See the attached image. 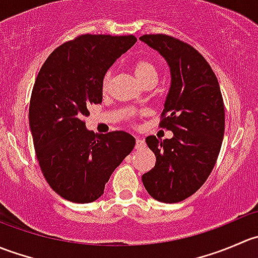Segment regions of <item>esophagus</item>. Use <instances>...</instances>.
<instances>
[{
	"label": "esophagus",
	"mask_w": 258,
	"mask_h": 258,
	"mask_svg": "<svg viewBox=\"0 0 258 258\" xmlns=\"http://www.w3.org/2000/svg\"><path fill=\"white\" fill-rule=\"evenodd\" d=\"M145 147V141L140 137H136V148H142Z\"/></svg>",
	"instance_id": "1"
}]
</instances>
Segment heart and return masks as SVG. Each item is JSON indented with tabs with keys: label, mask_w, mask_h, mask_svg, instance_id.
<instances>
[{
	"label": "heart",
	"mask_w": 258,
	"mask_h": 258,
	"mask_svg": "<svg viewBox=\"0 0 258 258\" xmlns=\"http://www.w3.org/2000/svg\"><path fill=\"white\" fill-rule=\"evenodd\" d=\"M134 72L136 75V77L139 79L140 82L142 85H146V83L155 82L158 79V69L152 61L150 59H140L136 63L134 64ZM111 77H112V72H107V74L103 76L102 80V90H107L108 85L111 82Z\"/></svg>",
	"instance_id": "obj_1"
}]
</instances>
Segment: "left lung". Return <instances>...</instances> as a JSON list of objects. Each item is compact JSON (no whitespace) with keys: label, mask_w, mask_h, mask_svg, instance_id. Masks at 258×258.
Wrapping results in <instances>:
<instances>
[{"label":"left lung","mask_w":258,"mask_h":258,"mask_svg":"<svg viewBox=\"0 0 258 258\" xmlns=\"http://www.w3.org/2000/svg\"><path fill=\"white\" fill-rule=\"evenodd\" d=\"M140 40L170 67L160 124L173 132L172 139L163 141L146 139L156 165L142 182L151 197L176 204L194 195L212 172L225 134L222 95L217 77L197 49L166 35H145Z\"/></svg>","instance_id":"left-lung-1"}]
</instances>
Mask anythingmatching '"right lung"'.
Returning <instances> with one entry per match:
<instances>
[{"mask_svg": "<svg viewBox=\"0 0 258 258\" xmlns=\"http://www.w3.org/2000/svg\"><path fill=\"white\" fill-rule=\"evenodd\" d=\"M136 37L82 35L48 56L33 85L30 128L43 176L54 192L76 204L100 199L111 175L134 150L124 131L86 128L88 107L102 102V80Z\"/></svg>", "mask_w": 258, "mask_h": 258, "instance_id": "add662e5", "label": "right lung"}]
</instances>
